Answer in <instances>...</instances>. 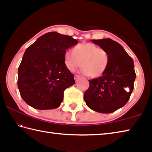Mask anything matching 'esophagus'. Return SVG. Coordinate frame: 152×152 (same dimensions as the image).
Masks as SVG:
<instances>
[{"instance_id": "obj_1", "label": "esophagus", "mask_w": 152, "mask_h": 152, "mask_svg": "<svg viewBox=\"0 0 152 152\" xmlns=\"http://www.w3.org/2000/svg\"><path fill=\"white\" fill-rule=\"evenodd\" d=\"M79 78H80V75H77V74H76L75 76H74V79H75L76 81H77Z\"/></svg>"}]
</instances>
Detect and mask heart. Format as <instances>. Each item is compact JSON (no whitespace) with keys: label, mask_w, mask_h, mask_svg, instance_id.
<instances>
[{"label":"heart","mask_w":152,"mask_h":152,"mask_svg":"<svg viewBox=\"0 0 152 152\" xmlns=\"http://www.w3.org/2000/svg\"><path fill=\"white\" fill-rule=\"evenodd\" d=\"M109 56L104 49L92 43H83L74 47V51L64 53V65L70 71L82 66V72L92 78L101 76L107 69Z\"/></svg>","instance_id":"heart-1"}]
</instances>
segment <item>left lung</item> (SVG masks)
Wrapping results in <instances>:
<instances>
[{
  "label": "left lung",
  "instance_id": "obj_1",
  "mask_svg": "<svg viewBox=\"0 0 152 152\" xmlns=\"http://www.w3.org/2000/svg\"><path fill=\"white\" fill-rule=\"evenodd\" d=\"M93 42L107 51L109 62L102 76L89 80L83 98L93 110L108 114L125 106L130 98L136 78L134 62L124 48L110 38Z\"/></svg>",
  "mask_w": 152,
  "mask_h": 152
}]
</instances>
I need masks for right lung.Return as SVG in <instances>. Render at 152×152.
<instances>
[{
  "label": "right lung",
  "instance_id": "add662e5",
  "mask_svg": "<svg viewBox=\"0 0 152 152\" xmlns=\"http://www.w3.org/2000/svg\"><path fill=\"white\" fill-rule=\"evenodd\" d=\"M77 44L72 37L50 32L27 48L18 69V87L27 104L38 110L59 107L64 90L75 83L64 65V53Z\"/></svg>",
  "mask_w": 152,
  "mask_h": 152
}]
</instances>
